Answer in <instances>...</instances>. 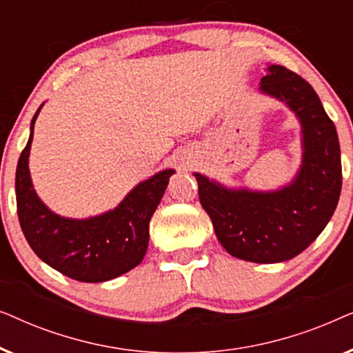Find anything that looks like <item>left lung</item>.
Returning a JSON list of instances; mask_svg holds the SVG:
<instances>
[{
	"instance_id": "obj_1",
	"label": "left lung",
	"mask_w": 353,
	"mask_h": 353,
	"mask_svg": "<svg viewBox=\"0 0 353 353\" xmlns=\"http://www.w3.org/2000/svg\"><path fill=\"white\" fill-rule=\"evenodd\" d=\"M259 91L283 103L301 123L302 163L292 181L255 191L192 175L226 252L254 263H278L305 250L334 214L342 188L341 148L334 123L302 77L272 64Z\"/></svg>"
}]
</instances>
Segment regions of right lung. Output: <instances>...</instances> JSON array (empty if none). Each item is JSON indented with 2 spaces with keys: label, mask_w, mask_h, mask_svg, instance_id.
<instances>
[{
  "label": "right lung",
  "mask_w": 353,
  "mask_h": 353,
  "mask_svg": "<svg viewBox=\"0 0 353 353\" xmlns=\"http://www.w3.org/2000/svg\"><path fill=\"white\" fill-rule=\"evenodd\" d=\"M30 137L19 157L16 199L21 228L38 257L51 268L83 283H103L141 263L149 244V221L161 202L173 168L138 183L112 210L90 219H67L52 212L33 190L28 157Z\"/></svg>",
  "instance_id": "1"
}]
</instances>
